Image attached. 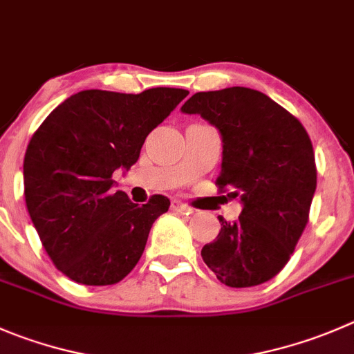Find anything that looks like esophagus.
Segmentation results:
<instances>
[{"mask_svg": "<svg viewBox=\"0 0 354 354\" xmlns=\"http://www.w3.org/2000/svg\"><path fill=\"white\" fill-rule=\"evenodd\" d=\"M171 209H173L174 212H180V214H192V212H194V209H192L190 205L181 204V202L178 201H174L173 204H171Z\"/></svg>", "mask_w": 354, "mask_h": 354, "instance_id": "esophagus-1", "label": "esophagus"}]
</instances>
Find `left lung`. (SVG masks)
Returning <instances> with one entry per match:
<instances>
[{
	"label": "left lung",
	"instance_id": "left-lung-1",
	"mask_svg": "<svg viewBox=\"0 0 354 354\" xmlns=\"http://www.w3.org/2000/svg\"><path fill=\"white\" fill-rule=\"evenodd\" d=\"M221 135L216 185L239 197L233 223L202 247V259L228 287H252L277 275L292 256L317 190V166L306 129L264 93L242 86L201 91L181 107Z\"/></svg>",
	"mask_w": 354,
	"mask_h": 354
}]
</instances>
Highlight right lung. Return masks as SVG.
Segmentation results:
<instances>
[{"label": "right lung", "instance_id": "1", "mask_svg": "<svg viewBox=\"0 0 354 354\" xmlns=\"http://www.w3.org/2000/svg\"><path fill=\"white\" fill-rule=\"evenodd\" d=\"M187 95L180 88L79 91L32 135L24 157L27 211L48 256L71 280L112 286L136 266L153 221L171 202L153 195L133 204L112 190V174L138 160L149 133Z\"/></svg>", "mask_w": 354, "mask_h": 354}]
</instances>
